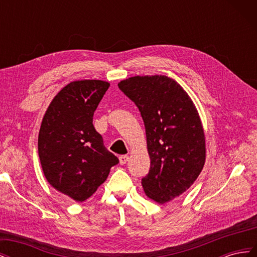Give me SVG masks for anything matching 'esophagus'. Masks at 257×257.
<instances>
[{
    "instance_id": "34e87169",
    "label": "esophagus",
    "mask_w": 257,
    "mask_h": 257,
    "mask_svg": "<svg viewBox=\"0 0 257 257\" xmlns=\"http://www.w3.org/2000/svg\"><path fill=\"white\" fill-rule=\"evenodd\" d=\"M119 161H120L121 165L126 164V162L128 161V157H127V155H121V157L119 158Z\"/></svg>"
}]
</instances>
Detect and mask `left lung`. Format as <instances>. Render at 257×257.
Masks as SVG:
<instances>
[{
	"mask_svg": "<svg viewBox=\"0 0 257 257\" xmlns=\"http://www.w3.org/2000/svg\"><path fill=\"white\" fill-rule=\"evenodd\" d=\"M118 85L145 122L151 164L142 179L144 191L155 203H168L191 188L205 165L206 138L196 106L164 75L134 76Z\"/></svg>",
	"mask_w": 257,
	"mask_h": 257,
	"instance_id": "left-lung-1",
	"label": "left lung"
}]
</instances>
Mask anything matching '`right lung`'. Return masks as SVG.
Instances as JSON below:
<instances>
[{"label":"right lung","instance_id":"1","mask_svg":"<svg viewBox=\"0 0 257 257\" xmlns=\"http://www.w3.org/2000/svg\"><path fill=\"white\" fill-rule=\"evenodd\" d=\"M109 85L96 79L66 84L51 100L38 134L45 178L78 203L92 196L119 163L93 126V114Z\"/></svg>","mask_w":257,"mask_h":257}]
</instances>
